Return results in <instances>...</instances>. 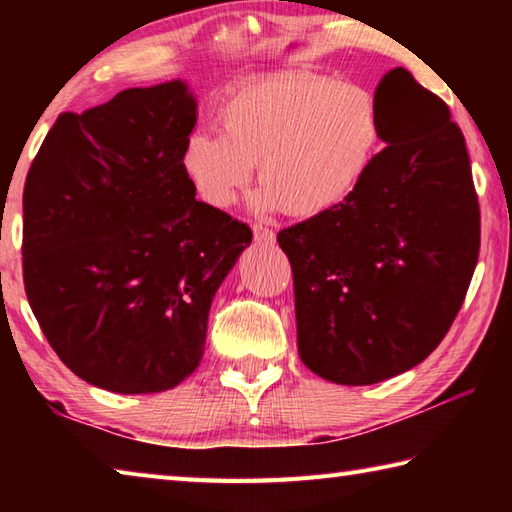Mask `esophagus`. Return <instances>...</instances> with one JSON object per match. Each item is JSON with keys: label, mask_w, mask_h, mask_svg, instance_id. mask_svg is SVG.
Segmentation results:
<instances>
[{"label": "esophagus", "mask_w": 512, "mask_h": 512, "mask_svg": "<svg viewBox=\"0 0 512 512\" xmlns=\"http://www.w3.org/2000/svg\"><path fill=\"white\" fill-rule=\"evenodd\" d=\"M253 235H255V241H262V244H273L275 241V232L264 228L262 223L253 225Z\"/></svg>", "instance_id": "1"}]
</instances>
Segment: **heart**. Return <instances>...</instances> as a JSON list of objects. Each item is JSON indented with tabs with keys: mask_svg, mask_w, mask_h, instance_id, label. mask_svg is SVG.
Segmentation results:
<instances>
[{
	"mask_svg": "<svg viewBox=\"0 0 512 512\" xmlns=\"http://www.w3.org/2000/svg\"><path fill=\"white\" fill-rule=\"evenodd\" d=\"M221 131L185 140L183 171L212 207L235 203L259 164V210L314 219L361 185L375 158L381 121L372 94L309 72L257 76L219 108Z\"/></svg>",
	"mask_w": 512,
	"mask_h": 512,
	"instance_id": "heart-1",
	"label": "heart"
}]
</instances>
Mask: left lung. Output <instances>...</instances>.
Instances as JSON below:
<instances>
[{"label":"left lung","mask_w":512,"mask_h":512,"mask_svg":"<svg viewBox=\"0 0 512 512\" xmlns=\"http://www.w3.org/2000/svg\"><path fill=\"white\" fill-rule=\"evenodd\" d=\"M381 140L354 194L282 230L298 352L318 377L368 386L402 375L445 339L481 244L465 137L445 101L404 67L379 81Z\"/></svg>","instance_id":"obj_1"}]
</instances>
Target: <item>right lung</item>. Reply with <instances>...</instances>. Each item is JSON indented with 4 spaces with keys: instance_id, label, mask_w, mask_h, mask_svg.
Here are the masks:
<instances>
[{
    "instance_id": "add662e5",
    "label": "right lung",
    "mask_w": 512,
    "mask_h": 512,
    "mask_svg": "<svg viewBox=\"0 0 512 512\" xmlns=\"http://www.w3.org/2000/svg\"><path fill=\"white\" fill-rule=\"evenodd\" d=\"M185 81L131 88L47 133L24 185V289L60 361L103 391L160 393L201 363L216 289L253 241L196 201Z\"/></svg>"
}]
</instances>
